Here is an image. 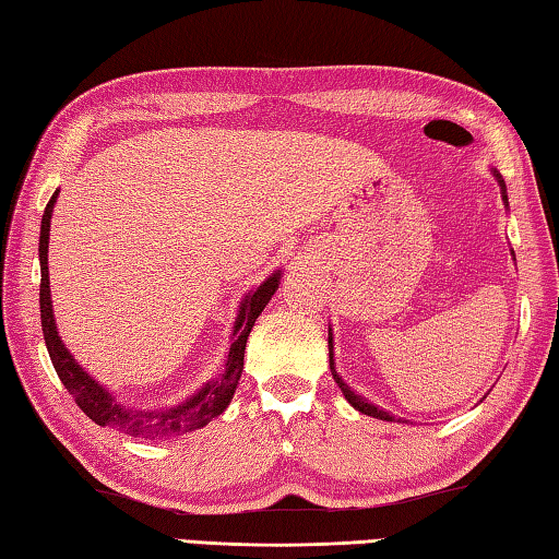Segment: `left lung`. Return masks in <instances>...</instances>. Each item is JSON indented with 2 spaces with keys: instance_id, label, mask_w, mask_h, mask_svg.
Instances as JSON below:
<instances>
[{
  "instance_id": "1",
  "label": "left lung",
  "mask_w": 559,
  "mask_h": 559,
  "mask_svg": "<svg viewBox=\"0 0 559 559\" xmlns=\"http://www.w3.org/2000/svg\"><path fill=\"white\" fill-rule=\"evenodd\" d=\"M497 179H499V183H501V191H504V201H507V186H504V179L499 177L497 174ZM330 368H332V376H334V380H336V385L342 388V392H344V397L348 400V404H352L354 409H358L360 414H368V417H376V419H382V421H395V417H392V414H388L385 409H380V407H376L373 402H368V400H364L360 395H356V392L346 385V382L338 378V373H336V368H334V354H332V334H330ZM400 421V419H397Z\"/></svg>"
}]
</instances>
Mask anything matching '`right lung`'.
Listing matches in <instances>:
<instances>
[{"label":"right lung","instance_id":"add662e5","mask_svg":"<svg viewBox=\"0 0 559 559\" xmlns=\"http://www.w3.org/2000/svg\"><path fill=\"white\" fill-rule=\"evenodd\" d=\"M58 199V191L52 193V199L46 205V213H43L40 223V326L43 336H46V346L50 360L55 366V373L62 380V385L68 388L70 395L74 397L76 407H80L86 417H90L98 426H111L116 431H123L128 436H135V439H174V436L189 433L193 429H201L211 419L221 417L225 407L235 395V388L239 378H242L245 368V346L247 336L254 326L257 317L261 310L266 308L271 295L278 288L281 273H273L269 281L261 283V286L247 295V300L239 308L237 322H235V334H233V346H229V354L225 360V370L215 380L205 382L201 392H195L193 397L186 400L179 407L162 409V412H133L120 407V402L111 397V392H106L98 382H94L84 370L74 364V358L68 354V348L62 346L58 330H55L52 320V305H50V281H48V239H50V215L52 205Z\"/></svg>","mask_w":559,"mask_h":559}]
</instances>
